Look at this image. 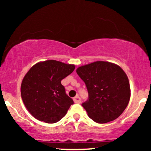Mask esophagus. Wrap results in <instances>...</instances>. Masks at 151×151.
I'll list each match as a JSON object with an SVG mask.
<instances>
[{
    "label": "esophagus",
    "mask_w": 151,
    "mask_h": 151,
    "mask_svg": "<svg viewBox=\"0 0 151 151\" xmlns=\"http://www.w3.org/2000/svg\"><path fill=\"white\" fill-rule=\"evenodd\" d=\"M73 100H74V103H77V104H79V103H81V98L79 97V96H78V95H77V96H76L75 97H74Z\"/></svg>",
    "instance_id": "obj_1"
}]
</instances>
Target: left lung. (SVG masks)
I'll return each instance as SVG.
<instances>
[{
	"label": "left lung",
	"mask_w": 151,
	"mask_h": 151,
	"mask_svg": "<svg viewBox=\"0 0 151 151\" xmlns=\"http://www.w3.org/2000/svg\"><path fill=\"white\" fill-rule=\"evenodd\" d=\"M77 73L89 93L81 105L93 121L106 124L124 112L129 104L131 89L127 75L119 66L97 61L78 67Z\"/></svg>",
	"instance_id": "left-lung-1"
}]
</instances>
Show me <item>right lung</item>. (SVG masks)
<instances>
[{
  "mask_svg": "<svg viewBox=\"0 0 151 151\" xmlns=\"http://www.w3.org/2000/svg\"><path fill=\"white\" fill-rule=\"evenodd\" d=\"M75 69L56 60L39 62L22 79L21 96L28 111L35 119L54 124L65 116L73 100L66 93L61 81Z\"/></svg>",
  "mask_w": 151,
  "mask_h": 151,
  "instance_id": "obj_1",
  "label": "right lung"
}]
</instances>
